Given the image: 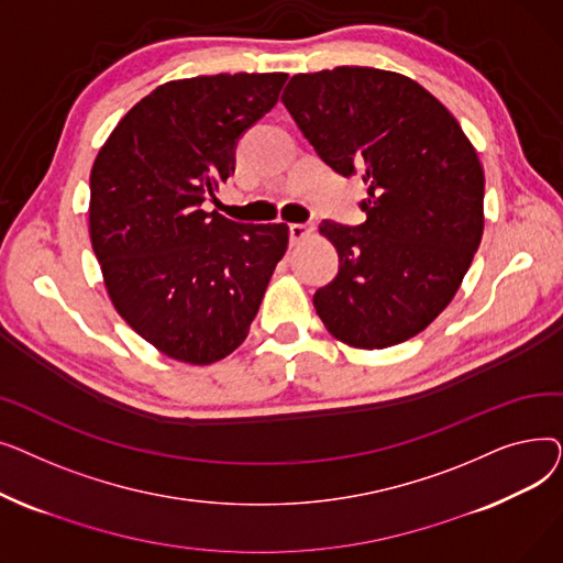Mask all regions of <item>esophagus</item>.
I'll return each mask as SVG.
<instances>
[{"instance_id":"34e87169","label":"esophagus","mask_w":563,"mask_h":563,"mask_svg":"<svg viewBox=\"0 0 563 563\" xmlns=\"http://www.w3.org/2000/svg\"><path fill=\"white\" fill-rule=\"evenodd\" d=\"M314 225L312 223H289V240L297 244L301 240H308V236L312 234Z\"/></svg>"}]
</instances>
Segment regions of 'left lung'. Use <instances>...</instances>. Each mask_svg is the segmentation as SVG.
Masks as SVG:
<instances>
[{
    "label": "left lung",
    "mask_w": 563,
    "mask_h": 563,
    "mask_svg": "<svg viewBox=\"0 0 563 563\" xmlns=\"http://www.w3.org/2000/svg\"><path fill=\"white\" fill-rule=\"evenodd\" d=\"M283 104L317 155L363 175L367 221H321L338 276L314 291L327 331L356 349L422 333L450 306L484 234V168L456 118L399 73L294 75Z\"/></svg>",
    "instance_id": "left-lung-1"
}]
</instances>
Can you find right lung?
<instances>
[{
    "instance_id": "right-lung-1",
    "label": "right lung",
    "mask_w": 563,
    "mask_h": 563,
    "mask_svg": "<svg viewBox=\"0 0 563 563\" xmlns=\"http://www.w3.org/2000/svg\"><path fill=\"white\" fill-rule=\"evenodd\" d=\"M285 73L157 86L93 162L88 230L109 299L168 358L210 365L240 346L287 251L285 223H236L202 202L234 173L240 136Z\"/></svg>"
}]
</instances>
